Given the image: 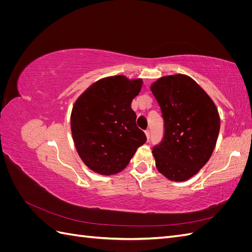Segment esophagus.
Masks as SVG:
<instances>
[{"label":"esophagus","instance_id":"esophagus-1","mask_svg":"<svg viewBox=\"0 0 252 252\" xmlns=\"http://www.w3.org/2000/svg\"><path fill=\"white\" fill-rule=\"evenodd\" d=\"M145 134H146V138H147V140H149V139H150V132H149V130H146V131H145Z\"/></svg>","mask_w":252,"mask_h":252}]
</instances>
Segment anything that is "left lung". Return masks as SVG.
I'll return each instance as SVG.
<instances>
[{"instance_id":"obj_1","label":"left lung","mask_w":252,"mask_h":252,"mask_svg":"<svg viewBox=\"0 0 252 252\" xmlns=\"http://www.w3.org/2000/svg\"><path fill=\"white\" fill-rule=\"evenodd\" d=\"M161 107L165 134L154 147L157 169L165 178L183 182L192 178L208 162L220 132L216 104L186 74L165 75L150 85Z\"/></svg>"}]
</instances>
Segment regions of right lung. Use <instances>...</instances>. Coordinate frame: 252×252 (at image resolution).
<instances>
[{
  "mask_svg": "<svg viewBox=\"0 0 252 252\" xmlns=\"http://www.w3.org/2000/svg\"><path fill=\"white\" fill-rule=\"evenodd\" d=\"M142 85V79L111 75L91 84L74 102L71 134L75 149L89 169L102 175L117 174L146 142L131 109Z\"/></svg>",
  "mask_w": 252,
  "mask_h": 252,
  "instance_id": "add662e5",
  "label": "right lung"
}]
</instances>
